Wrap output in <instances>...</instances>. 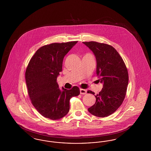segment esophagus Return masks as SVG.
<instances>
[{
	"label": "esophagus",
	"instance_id": "esophagus-1",
	"mask_svg": "<svg viewBox=\"0 0 151 151\" xmlns=\"http://www.w3.org/2000/svg\"><path fill=\"white\" fill-rule=\"evenodd\" d=\"M86 92H87V91L86 89H80V92L81 94H86Z\"/></svg>",
	"mask_w": 151,
	"mask_h": 151
}]
</instances>
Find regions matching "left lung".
Returning <instances> with one entry per match:
<instances>
[{
    "label": "left lung",
    "mask_w": 151,
    "mask_h": 151,
    "mask_svg": "<svg viewBox=\"0 0 151 151\" xmlns=\"http://www.w3.org/2000/svg\"><path fill=\"white\" fill-rule=\"evenodd\" d=\"M96 57V73L103 84L101 91L95 96L96 103L88 111L99 117L111 115L122 105L129 83V74L122 57L115 49L106 43L83 42ZM88 93L94 94L92 91Z\"/></svg>",
    "instance_id": "8db88e82"
}]
</instances>
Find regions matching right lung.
Masks as SVG:
<instances>
[{
	"instance_id": "obj_1",
	"label": "right lung",
	"mask_w": 151,
	"mask_h": 151,
	"mask_svg": "<svg viewBox=\"0 0 151 151\" xmlns=\"http://www.w3.org/2000/svg\"><path fill=\"white\" fill-rule=\"evenodd\" d=\"M78 41L53 43L38 49L30 59L25 80L32 104L45 118L60 119L70 110V100L80 94L78 86L67 90L59 88L57 82L62 71L63 58Z\"/></svg>"
}]
</instances>
